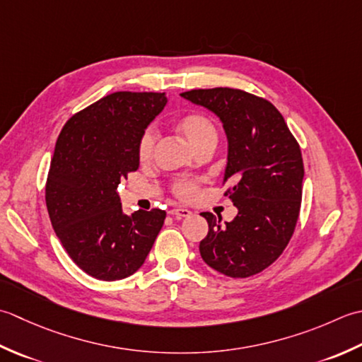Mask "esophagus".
<instances>
[{"label": "esophagus", "mask_w": 362, "mask_h": 362, "mask_svg": "<svg viewBox=\"0 0 362 362\" xmlns=\"http://www.w3.org/2000/svg\"><path fill=\"white\" fill-rule=\"evenodd\" d=\"M168 214H172V216L178 217V218H182V217H189L192 212L189 209H186V208H173V209L168 211Z\"/></svg>", "instance_id": "34e87169"}]
</instances>
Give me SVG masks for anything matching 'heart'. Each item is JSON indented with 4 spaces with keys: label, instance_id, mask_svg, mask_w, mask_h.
Masks as SVG:
<instances>
[{
    "label": "heart",
    "instance_id": "heart-1",
    "mask_svg": "<svg viewBox=\"0 0 362 362\" xmlns=\"http://www.w3.org/2000/svg\"><path fill=\"white\" fill-rule=\"evenodd\" d=\"M175 129L187 140V144L195 151L204 145H216L217 142L216 124H214V122L208 115L195 112V110L180 115L178 119L175 120ZM154 142H156V136H154V132L151 129H146L142 132V136H140L137 144V156L142 164H146V162L151 160ZM173 192L176 197L182 198V200H189V198L195 195L197 182L189 180L178 181L175 182Z\"/></svg>",
    "mask_w": 362,
    "mask_h": 362
}]
</instances>
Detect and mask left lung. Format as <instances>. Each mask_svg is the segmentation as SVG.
<instances>
[{
    "label": "left lung",
    "instance_id": "obj_1",
    "mask_svg": "<svg viewBox=\"0 0 362 362\" xmlns=\"http://www.w3.org/2000/svg\"><path fill=\"white\" fill-rule=\"evenodd\" d=\"M182 98L203 106L223 123L228 162L223 184L238 208L231 222L211 212L200 242L203 261L231 278H248L274 264L297 225L303 159L300 145L270 101L239 88H197Z\"/></svg>",
    "mask_w": 362,
    "mask_h": 362
}]
</instances>
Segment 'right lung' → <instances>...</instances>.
<instances>
[{
    "instance_id": "add662e5",
    "label": "right lung",
    "mask_w": 362,
    "mask_h": 362,
    "mask_svg": "<svg viewBox=\"0 0 362 362\" xmlns=\"http://www.w3.org/2000/svg\"><path fill=\"white\" fill-rule=\"evenodd\" d=\"M165 105V93H110L73 115L57 137L47 209L65 252L93 278L134 274L164 225L160 209L123 214L117 187L139 168V139Z\"/></svg>"
}]
</instances>
